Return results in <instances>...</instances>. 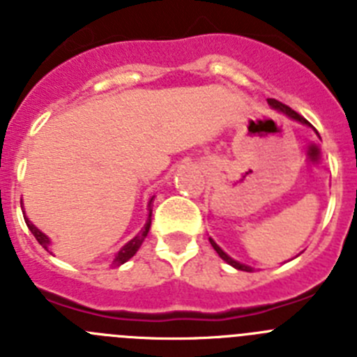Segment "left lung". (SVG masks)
Returning a JSON list of instances; mask_svg holds the SVG:
<instances>
[{
  "mask_svg": "<svg viewBox=\"0 0 357 357\" xmlns=\"http://www.w3.org/2000/svg\"><path fill=\"white\" fill-rule=\"evenodd\" d=\"M268 105L272 107V109L279 110V112H282V114H284V116H288V118H289V119H293V121H298V123H302V125H305V127H311V123H309L307 119L302 118L301 114H296L295 110L289 109V107H288V105H284V103L277 102V100H273V98H268ZM311 128H313V127H311ZM314 132H317V130H314ZM317 134H318V132H317ZM209 241H211V245H213L214 250L218 252V255H220V257H222V259L225 261L227 264H230V266L236 268V270H243V272H252V268L248 266V264L239 263V261L232 259V257H230V255L227 254V252H223L222 248H220V245H218V243L214 241L213 238H209Z\"/></svg>",
  "mask_w": 357,
  "mask_h": 357,
  "instance_id": "8db88e82",
  "label": "left lung"
}]
</instances>
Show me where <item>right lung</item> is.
I'll list each match as a JSON object with an SVG mask.
<instances>
[{
	"label": "right lung",
	"mask_w": 357,
	"mask_h": 357,
	"mask_svg": "<svg viewBox=\"0 0 357 357\" xmlns=\"http://www.w3.org/2000/svg\"><path fill=\"white\" fill-rule=\"evenodd\" d=\"M153 198H155V197H151L150 202H148L146 223H144L143 229H141L139 232H137V234H135L134 238L130 239V241L125 243V245H123V247L119 248V252L114 255V259H112V263H110V266H112V268H118V266H121V264L127 263V261L130 259V257H134L135 252L139 250L141 245H143L144 238H146L148 232H150V225H151V202H153ZM24 222H26V225H28V229H30L31 234L36 236V239H37V241H39V245H43V248H46V250L50 252V245H52V239H50L48 236L44 234L43 230L37 229V227L33 225V223H31L30 220H28L26 214H24Z\"/></svg>",
	"instance_id": "right-lung-1"
}]
</instances>
